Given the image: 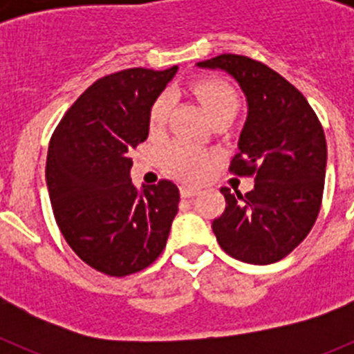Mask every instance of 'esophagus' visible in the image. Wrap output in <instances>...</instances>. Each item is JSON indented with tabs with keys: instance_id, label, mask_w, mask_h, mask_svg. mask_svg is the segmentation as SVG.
Returning <instances> with one entry per match:
<instances>
[{
	"instance_id": "1",
	"label": "esophagus",
	"mask_w": 354,
	"mask_h": 354,
	"mask_svg": "<svg viewBox=\"0 0 354 354\" xmlns=\"http://www.w3.org/2000/svg\"><path fill=\"white\" fill-rule=\"evenodd\" d=\"M180 195H183L184 198H192V196L198 195V189L192 186H183L180 187Z\"/></svg>"
}]
</instances>
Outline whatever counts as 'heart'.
I'll use <instances>...</instances> for the list:
<instances>
[{"label":"heart","mask_w":354,"mask_h":354,"mask_svg":"<svg viewBox=\"0 0 354 354\" xmlns=\"http://www.w3.org/2000/svg\"><path fill=\"white\" fill-rule=\"evenodd\" d=\"M192 90L198 101L207 109L209 117L214 120L218 117L234 118L239 111V95L232 88V84L220 77H202L192 84ZM171 106H174V93L170 90L159 93L156 101L152 102V108L149 111V127L150 131L159 133L167 126L168 117H170ZM211 156L207 150L200 149L195 143H189L186 140L174 142L165 152V167L177 175L179 179L193 183L204 177L207 171Z\"/></svg>","instance_id":"b5f03b06"}]
</instances>
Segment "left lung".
<instances>
[{"instance_id": "left-lung-1", "label": "left lung", "mask_w": 354, "mask_h": 354, "mask_svg": "<svg viewBox=\"0 0 354 354\" xmlns=\"http://www.w3.org/2000/svg\"><path fill=\"white\" fill-rule=\"evenodd\" d=\"M198 67L227 71L248 102L239 152L230 174L253 177L246 195H225V211L212 232L230 257L273 264L287 257L310 232L321 211L326 174V138L301 92L278 72L241 55H220Z\"/></svg>"}]
</instances>
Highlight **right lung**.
<instances>
[{
  "label": "right lung",
  "instance_id": "obj_1",
  "mask_svg": "<svg viewBox=\"0 0 354 354\" xmlns=\"http://www.w3.org/2000/svg\"><path fill=\"white\" fill-rule=\"evenodd\" d=\"M126 68L97 80L56 126L46 162L49 198L60 232L77 257L109 277L145 270L167 246L179 211V187L162 179L143 192L129 177L149 136V111L175 76Z\"/></svg>",
  "mask_w": 354,
  "mask_h": 354
}]
</instances>
